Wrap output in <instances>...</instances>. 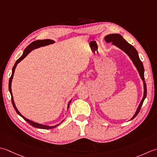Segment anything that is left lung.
<instances>
[{"mask_svg":"<svg viewBox=\"0 0 157 157\" xmlns=\"http://www.w3.org/2000/svg\"><path fill=\"white\" fill-rule=\"evenodd\" d=\"M105 41L107 43H112L113 45H116V47H118V48L121 49V50L124 52L125 53L129 56L131 60L133 61L134 65L136 66V67L137 68L138 72H139V74L141 77V78H142V79L143 80L144 89V97L142 98V101H141L139 106L137 107L136 113H135L134 116L131 119V120H133L134 118H136V116L138 114V113L140 112L141 107H142V104L144 103V101L146 97L147 89H146V82L144 81V69L143 64L142 61H141L140 59L139 54H138V52L136 50V49L135 48L133 45H131V44H128V43L124 39H123V37H122L121 35H119V34H110V35H108L105 36Z\"/></svg>","mask_w":157,"mask_h":157,"instance_id":"8db88e82","label":"left lung"}]
</instances>
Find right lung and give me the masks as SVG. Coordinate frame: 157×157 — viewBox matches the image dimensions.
Returning a JSON list of instances; mask_svg holds the SVG:
<instances>
[{"label":"right lung","instance_id":"right-lung-1","mask_svg":"<svg viewBox=\"0 0 157 157\" xmlns=\"http://www.w3.org/2000/svg\"><path fill=\"white\" fill-rule=\"evenodd\" d=\"M55 41H53V40H51V39H44V40H36V41H35L32 42L31 44H30L28 47L26 48L25 50H24V52H23V54L21 55V56L19 58V59H17L16 62H15L14 66L13 67V69H12V73H11V76L10 77V78H9V90L10 92V94H11V102L12 104H13V106L14 107V109L16 112L17 113V114H19L21 117H22L25 121L28 122V123H29L30 125H32L33 127H35V128H43V129H51V128H54L55 127H56L57 126L59 125L61 122H63V121L60 122V123L58 124L55 126H48V125H45V124H39V123H36V122H33L32 121H30V120H29L26 118L24 116H23L20 113V112L18 111L16 106L15 105V103H14V101H13V94H12V92H11V82H12V79H13V74H14V72H15V67H16L17 64L19 63L21 60H22L24 58H25L28 54H29L30 52L32 50H35L36 48H39L40 47H43V46H45V45H50V44H53ZM71 100L69 104H68V106L67 107L69 108V105H70V103Z\"/></svg>","mask_w":157,"mask_h":157}]
</instances>
